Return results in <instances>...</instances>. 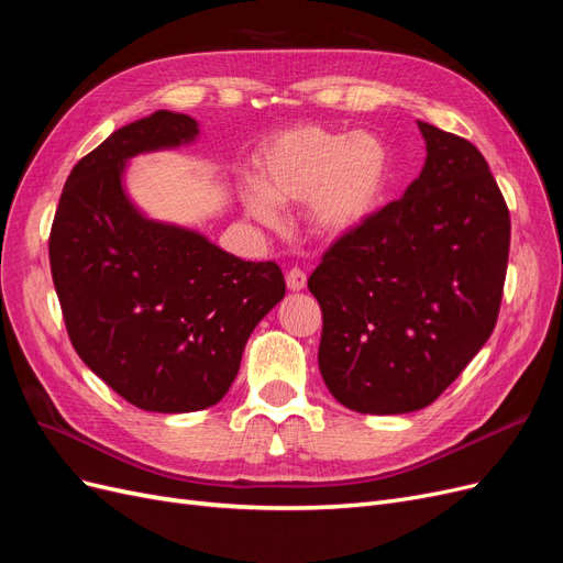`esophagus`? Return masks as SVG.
<instances>
[{"instance_id":"1","label":"esophagus","mask_w":563,"mask_h":563,"mask_svg":"<svg viewBox=\"0 0 563 563\" xmlns=\"http://www.w3.org/2000/svg\"><path fill=\"white\" fill-rule=\"evenodd\" d=\"M286 286L294 290V294H298V290H302L305 286H307V275L302 273V269H298V267H294V269H288V275H286Z\"/></svg>"}]
</instances>
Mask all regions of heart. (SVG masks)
Masks as SVG:
<instances>
[{
  "instance_id": "b5f03b06",
  "label": "heart",
  "mask_w": 563,
  "mask_h": 563,
  "mask_svg": "<svg viewBox=\"0 0 563 563\" xmlns=\"http://www.w3.org/2000/svg\"><path fill=\"white\" fill-rule=\"evenodd\" d=\"M394 161L377 134L302 123L277 132L256 158V183L240 190L244 214L263 228L282 223L277 207L307 205L312 235L340 242L371 223L389 198Z\"/></svg>"
}]
</instances>
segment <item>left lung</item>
<instances>
[{"instance_id": "left-lung-1", "label": "left lung", "mask_w": 563, "mask_h": 563, "mask_svg": "<svg viewBox=\"0 0 563 563\" xmlns=\"http://www.w3.org/2000/svg\"><path fill=\"white\" fill-rule=\"evenodd\" d=\"M426 163L402 198L335 242L309 277L319 371L361 415L431 405L489 340L508 269L510 214L482 153L417 121Z\"/></svg>"}]
</instances>
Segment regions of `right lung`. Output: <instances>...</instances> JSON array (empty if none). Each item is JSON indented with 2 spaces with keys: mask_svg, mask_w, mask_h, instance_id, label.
Returning <instances> with one entry per match:
<instances>
[{
  "mask_svg": "<svg viewBox=\"0 0 563 563\" xmlns=\"http://www.w3.org/2000/svg\"><path fill=\"white\" fill-rule=\"evenodd\" d=\"M198 134L196 119L167 109L111 132L74 165L51 228V273L76 354L146 412L217 405L249 335L286 294L277 263L242 261L132 202L128 163Z\"/></svg>",
  "mask_w": 563,
  "mask_h": 563,
  "instance_id": "right-lung-1",
  "label": "right lung"
}]
</instances>
